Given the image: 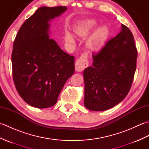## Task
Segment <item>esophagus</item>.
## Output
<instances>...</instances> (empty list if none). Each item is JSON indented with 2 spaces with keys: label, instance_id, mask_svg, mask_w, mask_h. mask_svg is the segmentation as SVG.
Instances as JSON below:
<instances>
[{
  "label": "esophagus",
  "instance_id": "esophagus-1",
  "mask_svg": "<svg viewBox=\"0 0 149 149\" xmlns=\"http://www.w3.org/2000/svg\"><path fill=\"white\" fill-rule=\"evenodd\" d=\"M88 52H84L79 58L75 63V70L77 72H82L88 66Z\"/></svg>",
  "mask_w": 149,
  "mask_h": 149
}]
</instances>
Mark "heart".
Listing matches in <instances>:
<instances>
[{
    "label": "heart",
    "instance_id": "b5f03b06",
    "mask_svg": "<svg viewBox=\"0 0 149 149\" xmlns=\"http://www.w3.org/2000/svg\"><path fill=\"white\" fill-rule=\"evenodd\" d=\"M97 22L95 20H88L81 22L77 24L74 28V32L77 36L84 37L88 35L95 27L97 26ZM109 34V28L106 26H101L95 31L93 35L88 41V45L90 48H95L104 45ZM65 40L69 43H74V36L67 31L65 33Z\"/></svg>",
    "mask_w": 149,
    "mask_h": 149
}]
</instances>
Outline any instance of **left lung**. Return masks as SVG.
<instances>
[{
    "label": "left lung",
    "mask_w": 149,
    "mask_h": 149,
    "mask_svg": "<svg viewBox=\"0 0 149 149\" xmlns=\"http://www.w3.org/2000/svg\"><path fill=\"white\" fill-rule=\"evenodd\" d=\"M138 51L131 31L122 24L118 34L92 54L93 63L84 70L86 108L109 109L127 95L136 68Z\"/></svg>",
    "instance_id": "obj_1"
}]
</instances>
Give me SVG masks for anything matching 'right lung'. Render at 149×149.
I'll use <instances>...</instances> for the list:
<instances>
[{
  "instance_id": "right-lung-1",
  "label": "right lung",
  "mask_w": 149,
  "mask_h": 149,
  "mask_svg": "<svg viewBox=\"0 0 149 149\" xmlns=\"http://www.w3.org/2000/svg\"><path fill=\"white\" fill-rule=\"evenodd\" d=\"M66 10L65 6L38 8L22 25L15 39L13 78L18 94L31 106L55 105L74 73V56L62 50L49 36V22Z\"/></svg>"
}]
</instances>
